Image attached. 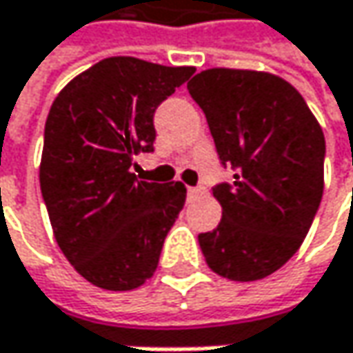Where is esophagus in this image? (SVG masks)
I'll use <instances>...</instances> for the list:
<instances>
[{
  "instance_id": "esophagus-1",
  "label": "esophagus",
  "mask_w": 353,
  "mask_h": 353,
  "mask_svg": "<svg viewBox=\"0 0 353 353\" xmlns=\"http://www.w3.org/2000/svg\"><path fill=\"white\" fill-rule=\"evenodd\" d=\"M202 190L200 188H188V196H198Z\"/></svg>"
}]
</instances>
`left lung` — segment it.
Wrapping results in <instances>:
<instances>
[{"mask_svg":"<svg viewBox=\"0 0 353 353\" xmlns=\"http://www.w3.org/2000/svg\"><path fill=\"white\" fill-rule=\"evenodd\" d=\"M188 92L202 108L233 181L212 188L216 229L200 233L206 263L223 278L261 280L307 237L323 196L325 137L305 98L284 79L243 69L198 73Z\"/></svg>","mask_w":353,"mask_h":353,"instance_id":"obj_1","label":"left lung"}]
</instances>
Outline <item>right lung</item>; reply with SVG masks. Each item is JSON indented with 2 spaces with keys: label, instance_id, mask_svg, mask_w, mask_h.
I'll return each mask as SVG.
<instances>
[{
  "label": "right lung",
  "instance_id": "1",
  "mask_svg": "<svg viewBox=\"0 0 353 353\" xmlns=\"http://www.w3.org/2000/svg\"><path fill=\"white\" fill-rule=\"evenodd\" d=\"M194 67L110 57L54 98L40 161V192L69 263L106 290H132L157 270L185 202L183 183L143 181L134 155L151 153L153 116Z\"/></svg>",
  "mask_w": 353,
  "mask_h": 353
}]
</instances>
